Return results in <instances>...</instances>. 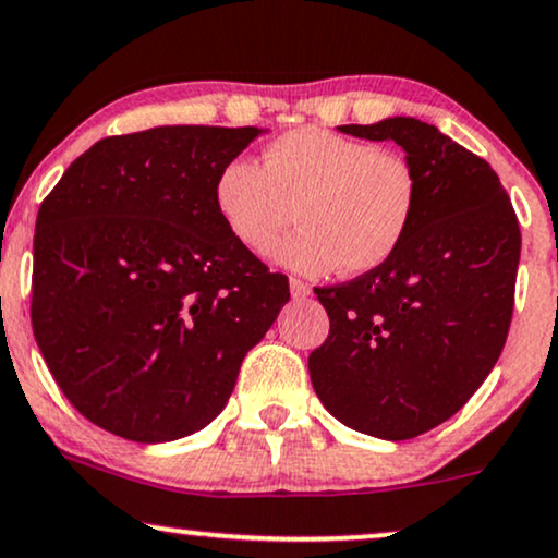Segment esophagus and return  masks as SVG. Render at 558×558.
Listing matches in <instances>:
<instances>
[{"label": "esophagus", "mask_w": 558, "mask_h": 558, "mask_svg": "<svg viewBox=\"0 0 558 558\" xmlns=\"http://www.w3.org/2000/svg\"><path fill=\"white\" fill-rule=\"evenodd\" d=\"M288 286H291V296L293 299H306L308 293H312V288H308L301 278H291V280H288Z\"/></svg>", "instance_id": "1"}]
</instances>
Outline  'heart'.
Here are the masks:
<instances>
[{"label": "heart", "mask_w": 558, "mask_h": 558, "mask_svg": "<svg viewBox=\"0 0 558 558\" xmlns=\"http://www.w3.org/2000/svg\"><path fill=\"white\" fill-rule=\"evenodd\" d=\"M215 210L233 239L265 254L301 226L275 257L296 272L364 275L398 254L418 213V173L408 158L325 130L301 126L262 153L228 160L213 186Z\"/></svg>", "instance_id": "b5f03b06"}]
</instances>
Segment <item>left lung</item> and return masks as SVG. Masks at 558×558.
<instances>
[{
  "label": "left lung",
  "instance_id": "obj_1",
  "mask_svg": "<svg viewBox=\"0 0 558 558\" xmlns=\"http://www.w3.org/2000/svg\"><path fill=\"white\" fill-rule=\"evenodd\" d=\"M395 140L418 173L413 228L392 259L314 288L330 335L308 355L314 392L355 432L402 441L452 418L507 343L520 223L486 160L411 117L345 124Z\"/></svg>",
  "mask_w": 558,
  "mask_h": 558
}]
</instances>
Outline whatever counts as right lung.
Masks as SVG:
<instances>
[{
  "label": "right lung",
  "instance_id": "right-lung-1",
  "mask_svg": "<svg viewBox=\"0 0 558 558\" xmlns=\"http://www.w3.org/2000/svg\"><path fill=\"white\" fill-rule=\"evenodd\" d=\"M257 126H156L85 150L46 194L31 322L90 424L158 445L210 424L291 299L215 210L218 171Z\"/></svg>",
  "mask_w": 558,
  "mask_h": 558
}]
</instances>
